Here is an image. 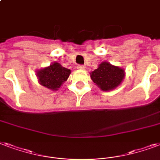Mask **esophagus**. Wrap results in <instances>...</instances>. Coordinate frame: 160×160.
Instances as JSON below:
<instances>
[{
	"label": "esophagus",
	"instance_id": "1",
	"mask_svg": "<svg viewBox=\"0 0 160 160\" xmlns=\"http://www.w3.org/2000/svg\"><path fill=\"white\" fill-rule=\"evenodd\" d=\"M77 69H80V70H84L85 69V67L84 65H77Z\"/></svg>",
	"mask_w": 160,
	"mask_h": 160
}]
</instances>
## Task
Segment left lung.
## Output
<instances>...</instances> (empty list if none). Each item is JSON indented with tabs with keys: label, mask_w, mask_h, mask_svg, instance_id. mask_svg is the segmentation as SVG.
I'll return each instance as SVG.
<instances>
[{
	"label": "left lung",
	"mask_w": 160,
	"mask_h": 160,
	"mask_svg": "<svg viewBox=\"0 0 160 160\" xmlns=\"http://www.w3.org/2000/svg\"><path fill=\"white\" fill-rule=\"evenodd\" d=\"M125 77L123 69L114 66L108 62H102L91 73V80L103 91H112L120 85Z\"/></svg>",
	"instance_id": "obj_1"
}]
</instances>
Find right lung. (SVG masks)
<instances>
[{
    "instance_id": "1",
    "label": "right lung",
    "mask_w": 160,
    "mask_h": 160,
    "mask_svg": "<svg viewBox=\"0 0 160 160\" xmlns=\"http://www.w3.org/2000/svg\"><path fill=\"white\" fill-rule=\"evenodd\" d=\"M70 73V69L54 62L48 67L38 70L37 76L40 85L52 91H58V89L69 78Z\"/></svg>"
}]
</instances>
